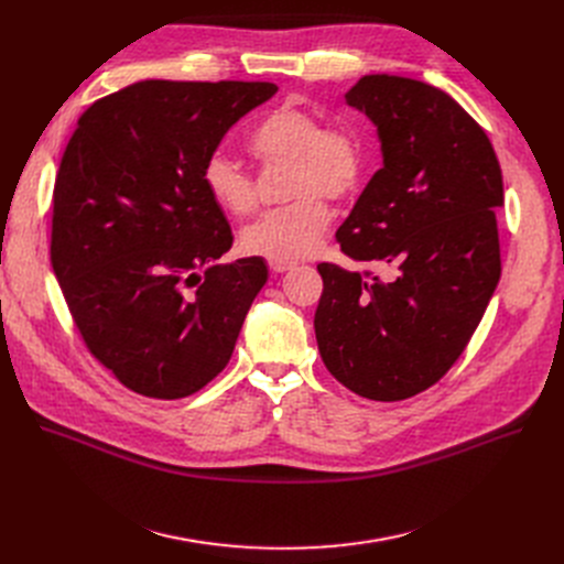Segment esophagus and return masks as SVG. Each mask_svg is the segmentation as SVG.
Masks as SVG:
<instances>
[{
    "instance_id": "34e87169",
    "label": "esophagus",
    "mask_w": 564,
    "mask_h": 564,
    "mask_svg": "<svg viewBox=\"0 0 564 564\" xmlns=\"http://www.w3.org/2000/svg\"><path fill=\"white\" fill-rule=\"evenodd\" d=\"M268 268H271L273 273H286V271H291L293 263H289V261H268Z\"/></svg>"
}]
</instances>
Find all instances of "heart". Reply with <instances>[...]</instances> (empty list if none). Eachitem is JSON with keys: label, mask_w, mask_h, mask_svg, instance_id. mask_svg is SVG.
<instances>
[{"label": "heart", "mask_w": 564, "mask_h": 564, "mask_svg": "<svg viewBox=\"0 0 564 564\" xmlns=\"http://www.w3.org/2000/svg\"><path fill=\"white\" fill-rule=\"evenodd\" d=\"M250 151L263 165H286L282 193L291 202L268 210L240 234V250L268 261L310 257L330 223L326 202H348L367 176L369 151L362 138L326 128L303 107L282 105L254 130ZM202 183L213 202L236 218L250 216L259 206L252 174L223 151L206 155Z\"/></svg>", "instance_id": "obj_1"}]
</instances>
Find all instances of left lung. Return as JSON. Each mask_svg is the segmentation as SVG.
Masks as SVG:
<instances>
[{
	"instance_id": "obj_1",
	"label": "left lung",
	"mask_w": 564,
	"mask_h": 564,
	"mask_svg": "<svg viewBox=\"0 0 564 564\" xmlns=\"http://www.w3.org/2000/svg\"><path fill=\"white\" fill-rule=\"evenodd\" d=\"M346 102L379 126L383 167L335 238L348 259L397 278L318 263L314 333L344 388L401 401L445 377L494 296L502 172L481 126L420 79L365 75Z\"/></svg>"
}]
</instances>
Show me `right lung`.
<instances>
[{
	"mask_svg": "<svg viewBox=\"0 0 564 564\" xmlns=\"http://www.w3.org/2000/svg\"><path fill=\"white\" fill-rule=\"evenodd\" d=\"M273 83L144 79L77 119L52 193L50 261L87 351L128 390L183 399L227 367L268 271L202 183Z\"/></svg>",
	"mask_w": 564,
	"mask_h": 564,
	"instance_id": "add662e5",
	"label": "right lung"
}]
</instances>
